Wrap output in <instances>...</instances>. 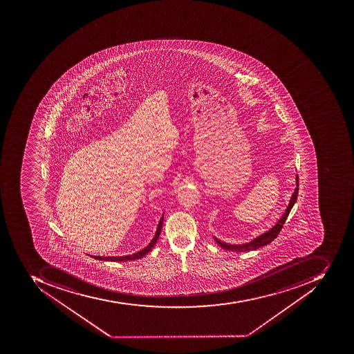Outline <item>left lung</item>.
Listing matches in <instances>:
<instances>
[{
    "label": "left lung",
    "instance_id": "left-lung-1",
    "mask_svg": "<svg viewBox=\"0 0 354 354\" xmlns=\"http://www.w3.org/2000/svg\"><path fill=\"white\" fill-rule=\"evenodd\" d=\"M296 183L297 187L295 189L294 194L291 196L290 201H289L288 207H287L286 211H285V214L281 216V218H279V222L275 224V226L270 230V231L266 232V233L262 234V235L259 236L257 239H254V241H251L250 243H243V245H230V243H223V241H218V239L214 237L216 243L220 245L221 248L225 249V250L230 251H237V252H245V251H250V250H256V249L260 248V247L266 246L268 243H272L274 239L277 237L279 232L281 231V228H283V223L286 222L287 218H288L289 212H290L291 208L294 207L295 203L297 201V197H298L299 193V176H296Z\"/></svg>",
    "mask_w": 354,
    "mask_h": 354
}]
</instances>
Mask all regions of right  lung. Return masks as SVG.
Returning a JSON list of instances; mask_svg holds the SVG:
<instances>
[{
  "mask_svg": "<svg viewBox=\"0 0 354 354\" xmlns=\"http://www.w3.org/2000/svg\"><path fill=\"white\" fill-rule=\"evenodd\" d=\"M163 223V216L160 218V222H159L158 227H157V231H156L155 237H153V241L149 243L147 247L143 249V250L138 251L136 254H130V256H124V257H98V256H91L92 258L96 259V260H102V261H113V262H121V261H132L136 260V259L143 258L144 256L149 252L155 246V243H157V239H158L159 235H160L161 228H162Z\"/></svg>",
  "mask_w": 354,
  "mask_h": 354,
  "instance_id": "right-lung-1",
  "label": "right lung"
}]
</instances>
